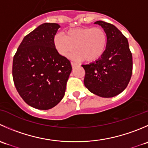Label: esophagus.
Masks as SVG:
<instances>
[{
  "instance_id": "esophagus-1",
  "label": "esophagus",
  "mask_w": 148,
  "mask_h": 148,
  "mask_svg": "<svg viewBox=\"0 0 148 148\" xmlns=\"http://www.w3.org/2000/svg\"><path fill=\"white\" fill-rule=\"evenodd\" d=\"M71 66H72V68H74V67L77 66V64L75 63V62H71Z\"/></svg>"
}]
</instances>
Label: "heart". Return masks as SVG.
I'll return each instance as SVG.
<instances>
[{"label":"heart","mask_w":148,"mask_h":148,"mask_svg":"<svg viewBox=\"0 0 148 148\" xmlns=\"http://www.w3.org/2000/svg\"><path fill=\"white\" fill-rule=\"evenodd\" d=\"M108 38L105 31L99 27H78L69 29L65 36L56 34L54 45L62 56L68 57L74 49L73 57L77 60L95 62L100 59L107 47Z\"/></svg>","instance_id":"1"}]
</instances>
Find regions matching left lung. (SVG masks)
I'll list each match as a JSON object with an SVG mask.
<instances>
[{
  "instance_id": "1",
  "label": "left lung",
  "mask_w": 148,
  "mask_h": 148,
  "mask_svg": "<svg viewBox=\"0 0 148 148\" xmlns=\"http://www.w3.org/2000/svg\"><path fill=\"white\" fill-rule=\"evenodd\" d=\"M105 31L108 43L100 59L82 65L89 91L101 97H113L123 92L132 72V56L126 37L114 25L102 21L95 23Z\"/></svg>"
}]
</instances>
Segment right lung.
<instances>
[{"mask_svg":"<svg viewBox=\"0 0 148 148\" xmlns=\"http://www.w3.org/2000/svg\"><path fill=\"white\" fill-rule=\"evenodd\" d=\"M59 28L57 23L38 26L23 38L13 57L15 86L26 103L38 110H49L60 102L72 69L55 48Z\"/></svg>","mask_w":148,"mask_h":148,"instance_id":"right-lung-1","label":"right lung"}]
</instances>
